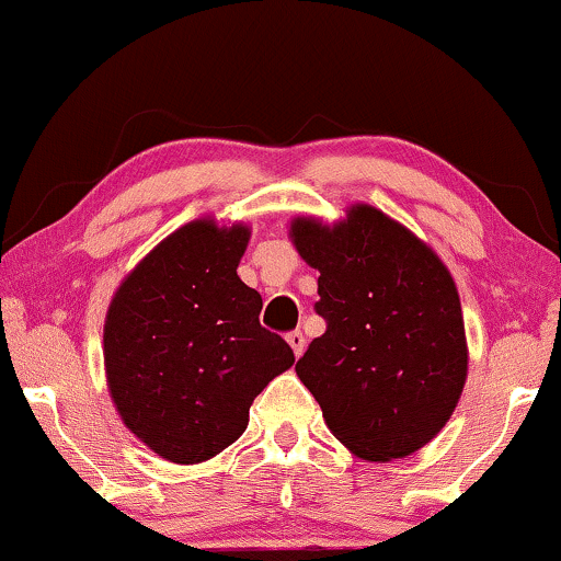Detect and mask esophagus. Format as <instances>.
<instances>
[{"label":"esophagus","mask_w":561,"mask_h":561,"mask_svg":"<svg viewBox=\"0 0 561 561\" xmlns=\"http://www.w3.org/2000/svg\"><path fill=\"white\" fill-rule=\"evenodd\" d=\"M286 340H288L290 347H294V355L301 357V352H304V347H306V340H304L301 329H294V332H288Z\"/></svg>","instance_id":"obj_1"}]
</instances>
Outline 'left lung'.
Returning <instances> with one entry per match:
<instances>
[{
    "instance_id": "8db88e82",
    "label": "left lung",
    "mask_w": 561,
    "mask_h": 561,
    "mask_svg": "<svg viewBox=\"0 0 561 561\" xmlns=\"http://www.w3.org/2000/svg\"><path fill=\"white\" fill-rule=\"evenodd\" d=\"M290 237L319 271L327 321L296 373L344 447L373 462L432 442L462 396L467 344L455 280L419 237L373 206L324 227L296 219Z\"/></svg>"
}]
</instances>
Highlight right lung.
Here are the masks:
<instances>
[{"label":"right lung","instance_id":"add662e5","mask_svg":"<svg viewBox=\"0 0 561 561\" xmlns=\"http://www.w3.org/2000/svg\"><path fill=\"white\" fill-rule=\"evenodd\" d=\"M250 229L198 219L165 237L112 298L104 365L137 439L179 465L204 462L248 428L250 405L296 363L260 327L263 298L237 265Z\"/></svg>","mask_w":561,"mask_h":561}]
</instances>
